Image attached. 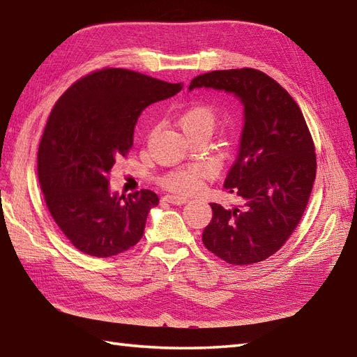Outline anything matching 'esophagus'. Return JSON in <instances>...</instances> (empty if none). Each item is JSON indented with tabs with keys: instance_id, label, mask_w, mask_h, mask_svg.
Listing matches in <instances>:
<instances>
[{
	"instance_id": "34e87169",
	"label": "esophagus",
	"mask_w": 357,
	"mask_h": 357,
	"mask_svg": "<svg viewBox=\"0 0 357 357\" xmlns=\"http://www.w3.org/2000/svg\"><path fill=\"white\" fill-rule=\"evenodd\" d=\"M164 201L169 202V204H173V205H182V204H185V202L188 201V199L184 197V196H172V195H167V196H164Z\"/></svg>"
}]
</instances>
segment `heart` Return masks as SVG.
<instances>
[{
	"label": "heart",
	"mask_w": 357,
	"mask_h": 357,
	"mask_svg": "<svg viewBox=\"0 0 357 357\" xmlns=\"http://www.w3.org/2000/svg\"><path fill=\"white\" fill-rule=\"evenodd\" d=\"M218 123V114L214 111L211 105L206 103H193L190 105L187 109L179 115L178 124L184 132L185 137H195V135H211V132L216 128ZM205 176V170L199 167H190L184 170H176L169 173L161 181L165 188L170 192L187 195L193 193L202 184V179Z\"/></svg>",
	"instance_id": "heart-1"
}]
</instances>
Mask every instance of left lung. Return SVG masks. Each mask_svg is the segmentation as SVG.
Returning <instances> with one entry per match:
<instances>
[{
	"instance_id": "1",
	"label": "left lung",
	"mask_w": 357,
	"mask_h": 357,
	"mask_svg": "<svg viewBox=\"0 0 357 357\" xmlns=\"http://www.w3.org/2000/svg\"><path fill=\"white\" fill-rule=\"evenodd\" d=\"M213 88L242 102L245 123L237 158L225 179L243 205L210 204L202 234L208 251L229 264H252L275 254L300 223L317 176V155L300 106L259 70L201 74L188 89Z\"/></svg>"
}]
</instances>
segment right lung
<instances>
[{"instance_id":"right-lung-1","label":"right lung","mask_w":357,"mask_h":357,"mask_svg":"<svg viewBox=\"0 0 357 357\" xmlns=\"http://www.w3.org/2000/svg\"><path fill=\"white\" fill-rule=\"evenodd\" d=\"M181 89L137 71L103 68L79 79L54 105L39 144L38 178L50 214L79 251L105 259L143 237L158 196L111 193L109 172L134 144L141 112Z\"/></svg>"}]
</instances>
